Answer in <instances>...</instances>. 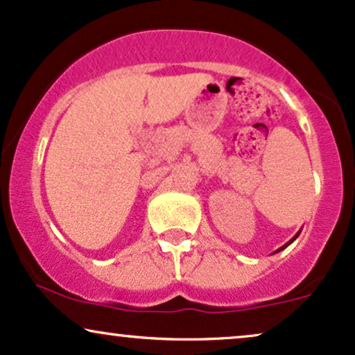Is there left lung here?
I'll return each instance as SVG.
<instances>
[{
	"label": "left lung",
	"instance_id": "1",
	"mask_svg": "<svg viewBox=\"0 0 355 355\" xmlns=\"http://www.w3.org/2000/svg\"><path fill=\"white\" fill-rule=\"evenodd\" d=\"M299 232H301V231H299ZM299 232H297V234H295V236H294V237H293V239H291V241H289V243H287V244H284V245H282V248H279V249H277V251H276V252H279V251H282V249H286V248H287V245H289V244H291V243H294V241H295V239H297V236H299Z\"/></svg>",
	"mask_w": 355,
	"mask_h": 355
}]
</instances>
